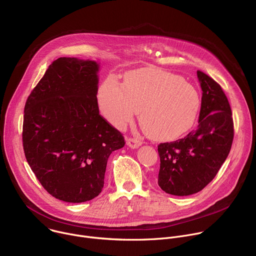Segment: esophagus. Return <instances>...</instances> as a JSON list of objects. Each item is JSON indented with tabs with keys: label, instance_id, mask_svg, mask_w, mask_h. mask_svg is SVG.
Masks as SVG:
<instances>
[{
	"label": "esophagus",
	"instance_id": "esophagus-1",
	"mask_svg": "<svg viewBox=\"0 0 256 256\" xmlns=\"http://www.w3.org/2000/svg\"><path fill=\"white\" fill-rule=\"evenodd\" d=\"M142 144V142L136 138H132V137H128L127 138V145L131 148H137Z\"/></svg>",
	"mask_w": 256,
	"mask_h": 256
}]
</instances>
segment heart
<instances>
[{"label": "heart", "instance_id": "b5f03b06", "mask_svg": "<svg viewBox=\"0 0 256 256\" xmlns=\"http://www.w3.org/2000/svg\"><path fill=\"white\" fill-rule=\"evenodd\" d=\"M100 112L117 128L125 127L140 111V125L156 140H172L194 124L200 105L196 90L178 76L156 68L125 74L123 84L107 78L98 88Z\"/></svg>", "mask_w": 256, "mask_h": 256}]
</instances>
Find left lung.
Instances as JSON below:
<instances>
[{
    "label": "left lung",
    "mask_w": 256,
    "mask_h": 256,
    "mask_svg": "<svg viewBox=\"0 0 256 256\" xmlns=\"http://www.w3.org/2000/svg\"><path fill=\"white\" fill-rule=\"evenodd\" d=\"M202 90L198 125L184 138L158 146V186L174 196H188L213 180L226 160L234 137L231 107L221 86L196 72Z\"/></svg>",
    "instance_id": "8db88e82"
}]
</instances>
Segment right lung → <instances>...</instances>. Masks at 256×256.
Wrapping results in <instances>:
<instances>
[{
	"label": "right lung",
	"instance_id": "add662e5",
	"mask_svg": "<svg viewBox=\"0 0 256 256\" xmlns=\"http://www.w3.org/2000/svg\"><path fill=\"white\" fill-rule=\"evenodd\" d=\"M98 64L60 58L29 94L23 121L28 164L51 196L68 202L102 192L108 158L125 140L98 112Z\"/></svg>",
	"mask_w": 256,
	"mask_h": 256
}]
</instances>
